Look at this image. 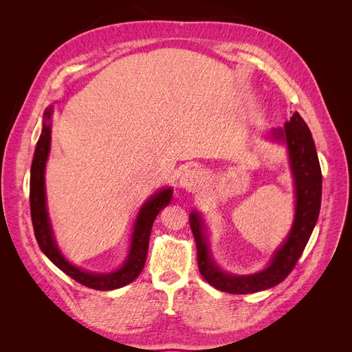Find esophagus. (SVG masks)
Masks as SVG:
<instances>
[{
    "mask_svg": "<svg viewBox=\"0 0 352 352\" xmlns=\"http://www.w3.org/2000/svg\"><path fill=\"white\" fill-rule=\"evenodd\" d=\"M202 173L199 172V170H197V168H192V167H189V168H186V170H184L182 172V176H180V186L182 188H185L186 190H194L201 185V182H202Z\"/></svg>",
    "mask_w": 352,
    "mask_h": 352,
    "instance_id": "esophagus-1",
    "label": "esophagus"
}]
</instances>
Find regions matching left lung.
Returning <instances> with one entry per match:
<instances>
[{"label":"left lung","mask_w":352,"mask_h":352,"mask_svg":"<svg viewBox=\"0 0 352 352\" xmlns=\"http://www.w3.org/2000/svg\"><path fill=\"white\" fill-rule=\"evenodd\" d=\"M273 138L285 141L289 150L295 179L296 212L289 236L274 254L265 270L251 276H232L221 272L210 257L201 217L194 211L189 216L190 229L197 242L199 273L216 289L229 294H254L269 289L287 278L300 260L310 239L322 204V170L310 129L300 113H294L285 129L273 131Z\"/></svg>","instance_id":"left-lung-1"}]
</instances>
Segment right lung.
Listing matches in <instances>:
<instances>
[{
  "label": "right lung",
  "instance_id": "add662e5",
  "mask_svg": "<svg viewBox=\"0 0 352 352\" xmlns=\"http://www.w3.org/2000/svg\"><path fill=\"white\" fill-rule=\"evenodd\" d=\"M50 117L51 110H47L44 127H42V133L36 144V150L34 160H32L30 168V217L39 248L60 270L70 276L73 280H76L78 283L87 287H91V289L111 291L124 285H129L140 276V273L144 269L153 223L160 210L164 208L170 202V199H172V189L160 190V192L155 194L151 199H148L146 204L141 208V212L136 219V225L133 229L129 257H127L122 269L109 274H94L74 267V265H72L65 257H63L61 252L56 247V241L52 238L45 207L44 172L51 142V126L48 123Z\"/></svg>",
  "mask_w": 352,
  "mask_h": 352
}]
</instances>
